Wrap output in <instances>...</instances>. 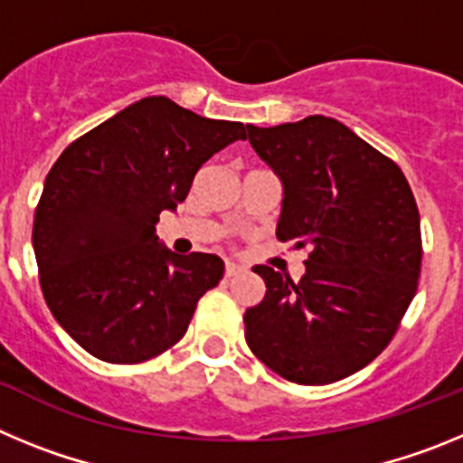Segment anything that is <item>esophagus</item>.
Returning a JSON list of instances; mask_svg holds the SVG:
<instances>
[{
    "instance_id": "esophagus-1",
    "label": "esophagus",
    "mask_w": 463,
    "mask_h": 463,
    "mask_svg": "<svg viewBox=\"0 0 463 463\" xmlns=\"http://www.w3.org/2000/svg\"><path fill=\"white\" fill-rule=\"evenodd\" d=\"M241 271H245V269L241 267V264H236V261H227V264H224V276L227 278L236 276V273H241Z\"/></svg>"
}]
</instances>
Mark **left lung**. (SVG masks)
<instances>
[{"instance_id": "8db88e82", "label": "left lung", "mask_w": 463, "mask_h": 463, "mask_svg": "<svg viewBox=\"0 0 463 463\" xmlns=\"http://www.w3.org/2000/svg\"><path fill=\"white\" fill-rule=\"evenodd\" d=\"M248 138L282 181L276 236L308 260L301 280L255 267L267 294L245 310V341L289 383H336L390 345L415 297V196L396 162L334 118L248 125Z\"/></svg>"}]
</instances>
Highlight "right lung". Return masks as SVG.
Returning a JSON list of instances; mask_svg holds the SVG:
<instances>
[{
    "label": "right lung",
    "mask_w": 463,
    "mask_h": 463,
    "mask_svg": "<svg viewBox=\"0 0 463 463\" xmlns=\"http://www.w3.org/2000/svg\"><path fill=\"white\" fill-rule=\"evenodd\" d=\"M248 125L211 120L146 97L67 146L34 211L41 292L92 357L141 364L185 336L199 298L222 280L218 255H175L157 243L196 171Z\"/></svg>",
    "instance_id": "1"
}]
</instances>
